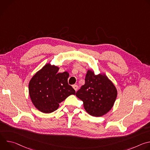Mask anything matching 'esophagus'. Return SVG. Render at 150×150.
Masks as SVG:
<instances>
[{
	"label": "esophagus",
	"instance_id": "esophagus-1",
	"mask_svg": "<svg viewBox=\"0 0 150 150\" xmlns=\"http://www.w3.org/2000/svg\"><path fill=\"white\" fill-rule=\"evenodd\" d=\"M72 87L74 88V89L75 91H77V90H78V85H76V84L73 85H72Z\"/></svg>",
	"mask_w": 150,
	"mask_h": 150
}]
</instances>
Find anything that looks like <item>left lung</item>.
I'll use <instances>...</instances> for the list:
<instances>
[{
    "instance_id": "obj_1",
    "label": "left lung",
    "mask_w": 150,
    "mask_h": 150,
    "mask_svg": "<svg viewBox=\"0 0 150 150\" xmlns=\"http://www.w3.org/2000/svg\"><path fill=\"white\" fill-rule=\"evenodd\" d=\"M83 101L85 110L90 115L99 117L112 108L117 97V90L112 82L105 75H94L88 70L85 84L76 93Z\"/></svg>"
}]
</instances>
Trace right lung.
I'll return each mask as SVG.
<instances>
[{
	"instance_id": "add662e5",
	"label": "right lung",
	"mask_w": 150,
	"mask_h": 150,
	"mask_svg": "<svg viewBox=\"0 0 150 150\" xmlns=\"http://www.w3.org/2000/svg\"><path fill=\"white\" fill-rule=\"evenodd\" d=\"M59 68L48 63L37 72L29 83V94L35 108L45 113L57 109L59 103L71 94L75 90L69 85L68 72L58 73Z\"/></svg>"
}]
</instances>
